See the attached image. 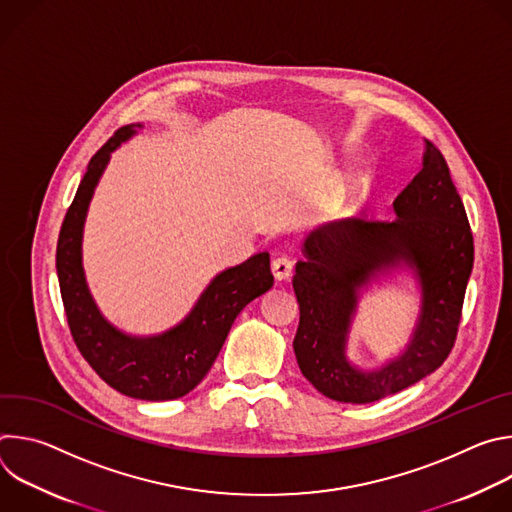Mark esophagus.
Segmentation results:
<instances>
[{
  "instance_id": "34e87169",
  "label": "esophagus",
  "mask_w": 512,
  "mask_h": 512,
  "mask_svg": "<svg viewBox=\"0 0 512 512\" xmlns=\"http://www.w3.org/2000/svg\"><path fill=\"white\" fill-rule=\"evenodd\" d=\"M271 271H273L277 281H285V279L291 277V273H294V261H291L289 257H285V255H281L277 259H273Z\"/></svg>"
}]
</instances>
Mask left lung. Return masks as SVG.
I'll return each mask as SVG.
<instances>
[{
	"label": "left lung",
	"mask_w": 512,
	"mask_h": 512,
	"mask_svg": "<svg viewBox=\"0 0 512 512\" xmlns=\"http://www.w3.org/2000/svg\"><path fill=\"white\" fill-rule=\"evenodd\" d=\"M395 221L344 218L304 239L294 291L300 326L294 352L302 375L340 403H373L442 367L462 316L474 241L450 168L431 141L411 184L395 198ZM395 270H411L422 294L406 350L381 370L364 372L345 356L359 291Z\"/></svg>",
	"instance_id": "obj_1"
}]
</instances>
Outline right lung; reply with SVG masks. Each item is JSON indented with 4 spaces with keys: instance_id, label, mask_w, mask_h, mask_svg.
<instances>
[{
    "instance_id": "right-lung-1",
    "label": "right lung",
    "mask_w": 512,
    "mask_h": 512,
    "mask_svg": "<svg viewBox=\"0 0 512 512\" xmlns=\"http://www.w3.org/2000/svg\"><path fill=\"white\" fill-rule=\"evenodd\" d=\"M141 127V123L121 127L91 158L58 235L56 273L70 334L95 373L127 397L170 401L184 397L206 377L235 318L271 289L273 275L267 251L221 271L182 322L152 336L127 334L103 316L83 269L87 210L111 154Z\"/></svg>"
}]
</instances>
